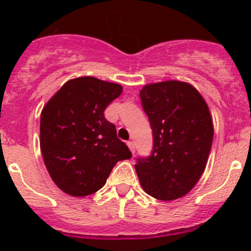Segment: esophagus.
I'll return each instance as SVG.
<instances>
[{
	"mask_svg": "<svg viewBox=\"0 0 251 251\" xmlns=\"http://www.w3.org/2000/svg\"><path fill=\"white\" fill-rule=\"evenodd\" d=\"M126 145L129 146V149H130V151H131V153L135 154V152H136L135 143H133V142H128V143H126Z\"/></svg>",
	"mask_w": 251,
	"mask_h": 251,
	"instance_id": "esophagus-1",
	"label": "esophagus"
}]
</instances>
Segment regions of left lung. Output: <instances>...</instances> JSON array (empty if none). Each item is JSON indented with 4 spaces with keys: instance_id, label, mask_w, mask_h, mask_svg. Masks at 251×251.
Returning a JSON list of instances; mask_svg holds the SVG:
<instances>
[{
    "instance_id": "1",
    "label": "left lung",
    "mask_w": 251,
    "mask_h": 251,
    "mask_svg": "<svg viewBox=\"0 0 251 251\" xmlns=\"http://www.w3.org/2000/svg\"><path fill=\"white\" fill-rule=\"evenodd\" d=\"M153 133L149 156L136 160L144 191L171 201L186 195L203 174L214 138L210 112L193 85L180 81L147 84L139 92Z\"/></svg>"
}]
</instances>
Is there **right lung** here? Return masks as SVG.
Returning a JSON list of instances; mask_svg holds the SVG:
<instances>
[{
    "label": "right lung",
    "mask_w": 251,
    "mask_h": 251,
    "mask_svg": "<svg viewBox=\"0 0 251 251\" xmlns=\"http://www.w3.org/2000/svg\"><path fill=\"white\" fill-rule=\"evenodd\" d=\"M122 92L120 84L84 76L67 81L47 102L40 145L54 184L72 197L104 186L118 161L131 157L104 111Z\"/></svg>",
    "instance_id": "1"
}]
</instances>
